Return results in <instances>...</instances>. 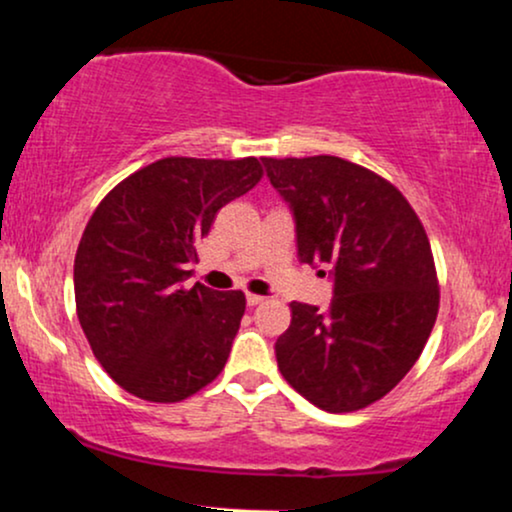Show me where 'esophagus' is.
<instances>
[{"instance_id":"1","label":"esophagus","mask_w":512,"mask_h":512,"mask_svg":"<svg viewBox=\"0 0 512 512\" xmlns=\"http://www.w3.org/2000/svg\"><path fill=\"white\" fill-rule=\"evenodd\" d=\"M245 301H248V305H260L264 301V296H257V293H248V298H245Z\"/></svg>"}]
</instances>
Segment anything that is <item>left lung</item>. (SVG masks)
<instances>
[{
	"mask_svg": "<svg viewBox=\"0 0 512 512\" xmlns=\"http://www.w3.org/2000/svg\"><path fill=\"white\" fill-rule=\"evenodd\" d=\"M296 219L298 257L327 264L325 313L291 303L276 363L315 407L342 414L383 399L421 356L440 289L424 223L392 182L339 156L262 158Z\"/></svg>",
	"mask_w": 512,
	"mask_h": 512,
	"instance_id": "left-lung-1",
	"label": "left lung"
}]
</instances>
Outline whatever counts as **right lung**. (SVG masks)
<instances>
[{
    "instance_id": "right-lung-1",
    "label": "right lung",
    "mask_w": 512,
    "mask_h": 512,
    "mask_svg": "<svg viewBox=\"0 0 512 512\" xmlns=\"http://www.w3.org/2000/svg\"><path fill=\"white\" fill-rule=\"evenodd\" d=\"M262 178L255 156H168L115 185L74 260L76 315L93 356L129 395L182 402L226 366L243 291L187 289L216 211Z\"/></svg>"
}]
</instances>
